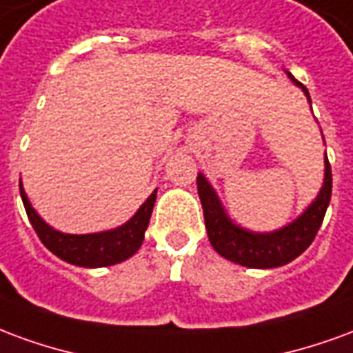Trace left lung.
<instances>
[{"instance_id":"8db88e82","label":"left lung","mask_w":353,"mask_h":353,"mask_svg":"<svg viewBox=\"0 0 353 353\" xmlns=\"http://www.w3.org/2000/svg\"><path fill=\"white\" fill-rule=\"evenodd\" d=\"M288 75L296 87L303 88V92L310 101V94L303 83H299L291 73ZM196 187H199V196L202 202V210H204L208 238L215 252L225 259L242 266L276 268V266H283L296 259L314 242L321 227V221L325 217L329 200H331L333 176H331V164L325 154V177H323V187L318 192L316 200L295 221L272 232H252L232 223L204 174H199L196 177Z\"/></svg>"}]
</instances>
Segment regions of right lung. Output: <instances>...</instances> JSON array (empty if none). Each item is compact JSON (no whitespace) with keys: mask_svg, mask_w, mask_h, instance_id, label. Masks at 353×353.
<instances>
[{"mask_svg":"<svg viewBox=\"0 0 353 353\" xmlns=\"http://www.w3.org/2000/svg\"><path fill=\"white\" fill-rule=\"evenodd\" d=\"M20 196L26 208L28 219L47 250H50L57 257L70 265L100 268V266L123 263L138 252L139 245L143 242V236H145L151 214H153L157 191L151 192V196L139 206L134 217L124 225L117 227V229L103 230V232H94V234H64L60 230L52 229L32 208L26 192L22 189V181H20Z\"/></svg>","mask_w":353,"mask_h":353,"instance_id":"right-lung-1","label":"right lung"}]
</instances>
